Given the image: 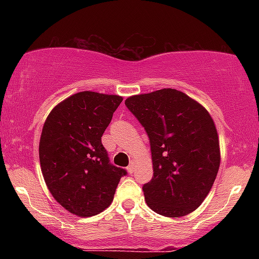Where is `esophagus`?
Segmentation results:
<instances>
[{
	"label": "esophagus",
	"instance_id": "1",
	"mask_svg": "<svg viewBox=\"0 0 259 259\" xmlns=\"http://www.w3.org/2000/svg\"><path fill=\"white\" fill-rule=\"evenodd\" d=\"M134 170H135V168H134V163H132V164H129V167H127V171H129V174H133Z\"/></svg>",
	"mask_w": 259,
	"mask_h": 259
}]
</instances>
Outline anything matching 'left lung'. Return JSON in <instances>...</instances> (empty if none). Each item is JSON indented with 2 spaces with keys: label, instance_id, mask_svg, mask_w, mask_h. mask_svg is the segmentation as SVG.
Masks as SVG:
<instances>
[{
  "label": "left lung",
  "instance_id": "left-lung-1",
  "mask_svg": "<svg viewBox=\"0 0 259 259\" xmlns=\"http://www.w3.org/2000/svg\"><path fill=\"white\" fill-rule=\"evenodd\" d=\"M150 138L153 177L145 201L160 215L179 218L201 206L221 165L217 127L203 106L175 89L125 100Z\"/></svg>",
  "mask_w": 259,
  "mask_h": 259
}]
</instances>
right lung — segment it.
<instances>
[{
  "instance_id": "right-lung-1",
  "label": "right lung",
  "mask_w": 259,
  "mask_h": 259,
  "mask_svg": "<svg viewBox=\"0 0 259 259\" xmlns=\"http://www.w3.org/2000/svg\"><path fill=\"white\" fill-rule=\"evenodd\" d=\"M121 101L118 95L81 91L59 102L45 121L41 171L55 200L74 215L88 218L108 208L126 174L109 163L101 141Z\"/></svg>"
}]
</instances>
